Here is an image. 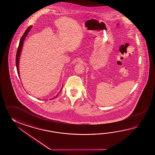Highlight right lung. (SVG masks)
<instances>
[{"mask_svg": "<svg viewBox=\"0 0 155 155\" xmlns=\"http://www.w3.org/2000/svg\"><path fill=\"white\" fill-rule=\"evenodd\" d=\"M32 28V26L30 25V26L28 27V28L26 29V31H25V33H24L23 35L22 36V37L21 38V39L20 40V42H19V46H18V48L17 50V55H16V66H17V72H18V76L20 78V75H19V59H20V54H21V49H22V48L23 46L24 41L25 39V38L27 36V35L28 34V33L30 31V30L31 29V28ZM63 89V87L61 88V90ZM58 94L56 95H58ZM56 97L55 98H53V99H55Z\"/></svg>", "mask_w": 155, "mask_h": 155, "instance_id": "right-lung-1", "label": "right lung"}]
</instances>
